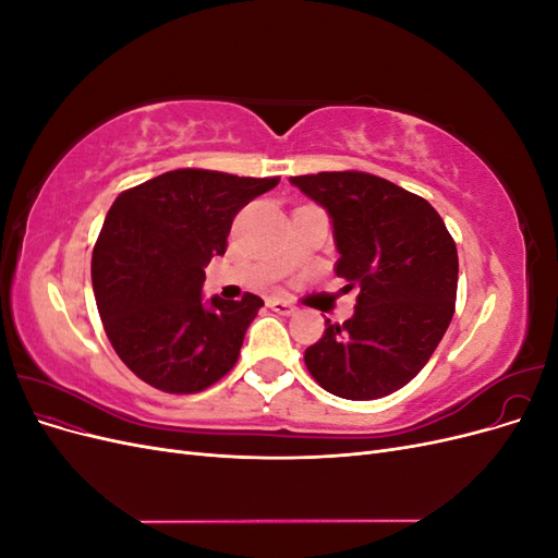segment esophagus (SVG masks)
I'll return each mask as SVG.
<instances>
[{
  "label": "esophagus",
  "mask_w": 558,
  "mask_h": 558,
  "mask_svg": "<svg viewBox=\"0 0 558 558\" xmlns=\"http://www.w3.org/2000/svg\"><path fill=\"white\" fill-rule=\"evenodd\" d=\"M267 307L272 310V312H277V314H281V316H293L298 312V307L293 305V302L281 300V298H269L267 300Z\"/></svg>",
  "instance_id": "34e87169"
}]
</instances>
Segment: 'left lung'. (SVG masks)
<instances>
[{
	"mask_svg": "<svg viewBox=\"0 0 558 558\" xmlns=\"http://www.w3.org/2000/svg\"><path fill=\"white\" fill-rule=\"evenodd\" d=\"M291 183L324 207L340 258L337 277L359 286L356 312L305 351L328 393L377 400L428 363L447 332L459 283V253L428 202L365 172H318Z\"/></svg>",
	"mask_w": 558,
	"mask_h": 558,
	"instance_id": "8db88e82",
	"label": "left lung"
}]
</instances>
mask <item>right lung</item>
<instances>
[{
    "label": "right lung",
    "instance_id": "1",
    "mask_svg": "<svg viewBox=\"0 0 558 558\" xmlns=\"http://www.w3.org/2000/svg\"><path fill=\"white\" fill-rule=\"evenodd\" d=\"M277 183L185 167L116 197L93 251V291L111 347L142 381L197 393L238 363L263 300L205 302V267L226 253L238 211Z\"/></svg>",
    "mask_w": 558,
    "mask_h": 558
}]
</instances>
